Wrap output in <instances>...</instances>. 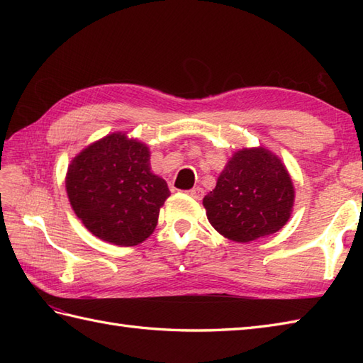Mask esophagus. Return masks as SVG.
<instances>
[{
	"instance_id": "esophagus-1",
	"label": "esophagus",
	"mask_w": 363,
	"mask_h": 363,
	"mask_svg": "<svg viewBox=\"0 0 363 363\" xmlns=\"http://www.w3.org/2000/svg\"><path fill=\"white\" fill-rule=\"evenodd\" d=\"M187 195H190L191 198H195V199H203V196H204V190L201 189V187H196V189H191V190H189L187 191Z\"/></svg>"
}]
</instances>
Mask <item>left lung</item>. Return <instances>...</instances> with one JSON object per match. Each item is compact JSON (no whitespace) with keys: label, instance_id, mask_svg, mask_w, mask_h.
<instances>
[{"label":"left lung","instance_id":"1","mask_svg":"<svg viewBox=\"0 0 363 363\" xmlns=\"http://www.w3.org/2000/svg\"><path fill=\"white\" fill-rule=\"evenodd\" d=\"M295 204V187L284 162L257 146L233 154L203 199L207 220L237 243L272 235L285 226Z\"/></svg>","mask_w":363,"mask_h":363}]
</instances>
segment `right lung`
<instances>
[{
    "label": "right lung",
    "mask_w": 363,
    "mask_h": 363,
    "mask_svg": "<svg viewBox=\"0 0 363 363\" xmlns=\"http://www.w3.org/2000/svg\"><path fill=\"white\" fill-rule=\"evenodd\" d=\"M150 156L146 143L112 133L72 159L65 176L68 201L95 237L135 246L154 233L169 190L151 172Z\"/></svg>",
    "instance_id": "obj_1"
}]
</instances>
